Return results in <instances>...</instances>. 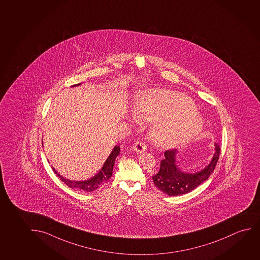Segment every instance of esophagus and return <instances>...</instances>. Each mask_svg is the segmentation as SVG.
I'll return each mask as SVG.
<instances>
[{
  "label": "esophagus",
  "mask_w": 260,
  "mask_h": 260,
  "mask_svg": "<svg viewBox=\"0 0 260 260\" xmlns=\"http://www.w3.org/2000/svg\"><path fill=\"white\" fill-rule=\"evenodd\" d=\"M133 150L136 151L137 153H143V152H144V151L147 150L146 144L143 143V142L138 141V142H136V143L134 144Z\"/></svg>",
  "instance_id": "34e87169"
}]
</instances>
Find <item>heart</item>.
Instances as JSON below:
<instances>
[{"label": "heart", "instance_id": "1", "mask_svg": "<svg viewBox=\"0 0 260 260\" xmlns=\"http://www.w3.org/2000/svg\"><path fill=\"white\" fill-rule=\"evenodd\" d=\"M196 110L188 96L154 90L140 96L134 111L140 120H156L151 128L152 140L169 147L186 144L200 135L204 120Z\"/></svg>", "mask_w": 260, "mask_h": 260}]
</instances>
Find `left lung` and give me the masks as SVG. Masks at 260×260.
Instances as JSON below:
<instances>
[{
  "label": "left lung",
  "mask_w": 260,
  "mask_h": 260,
  "mask_svg": "<svg viewBox=\"0 0 260 260\" xmlns=\"http://www.w3.org/2000/svg\"><path fill=\"white\" fill-rule=\"evenodd\" d=\"M215 153L205 169L196 173L183 172L176 164L177 150L165 151L164 159L160 161V169L157 175L152 176L155 186L169 196H177L188 193L209 179L216 168L220 155V146L215 143Z\"/></svg>",
  "instance_id": "left-lung-1"
}]
</instances>
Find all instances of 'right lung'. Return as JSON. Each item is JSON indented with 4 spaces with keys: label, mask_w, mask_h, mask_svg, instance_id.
<instances>
[{
    "label": "right lung",
    "mask_w": 260,
    "mask_h": 260,
    "mask_svg": "<svg viewBox=\"0 0 260 260\" xmlns=\"http://www.w3.org/2000/svg\"><path fill=\"white\" fill-rule=\"evenodd\" d=\"M79 84H76V85H79ZM119 152H120V147L115 146L112 152L110 153V156L103 165V169L100 170L99 173L90 179L84 180V181H71V180L66 179L62 176H60L53 168H52V170L54 171L57 176H59V179L61 180L63 183L67 184L70 188L83 190V191H92V190H97L100 187L104 185V183H106L107 181L111 177L114 164H115V159Z\"/></svg>",
    "instance_id": "1"
}]
</instances>
